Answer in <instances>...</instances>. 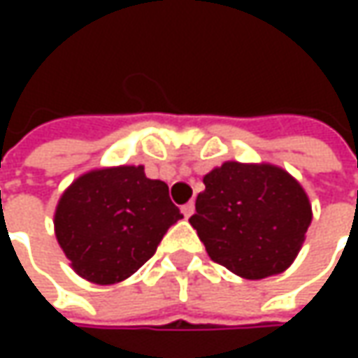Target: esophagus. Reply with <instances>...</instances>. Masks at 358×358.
Listing matches in <instances>:
<instances>
[{
    "label": "esophagus",
    "instance_id": "esophagus-1",
    "mask_svg": "<svg viewBox=\"0 0 358 358\" xmlns=\"http://www.w3.org/2000/svg\"><path fill=\"white\" fill-rule=\"evenodd\" d=\"M181 213L185 215V217H191V215L195 213V203H193V201L185 203V205L181 207Z\"/></svg>",
    "mask_w": 358,
    "mask_h": 358
}]
</instances>
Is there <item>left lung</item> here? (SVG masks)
<instances>
[{
    "label": "left lung",
    "instance_id": "left-lung-1",
    "mask_svg": "<svg viewBox=\"0 0 358 358\" xmlns=\"http://www.w3.org/2000/svg\"><path fill=\"white\" fill-rule=\"evenodd\" d=\"M203 183L189 223L215 263L245 279H265L293 263L310 225V205L289 173L227 161Z\"/></svg>",
    "mask_w": 358,
    "mask_h": 358
}]
</instances>
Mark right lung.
I'll return each instance as SVG.
<instances>
[{"label":"right lung","mask_w":358,"mask_h":358,"mask_svg":"<svg viewBox=\"0 0 358 358\" xmlns=\"http://www.w3.org/2000/svg\"><path fill=\"white\" fill-rule=\"evenodd\" d=\"M179 219L169 187L123 165L85 173L63 193L55 235L77 275L113 285L145 265Z\"/></svg>","instance_id":"obj_1"}]
</instances>
